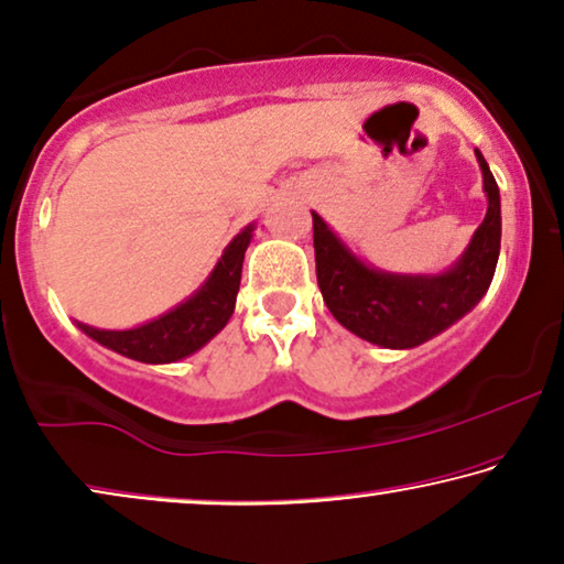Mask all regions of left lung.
Here are the masks:
<instances>
[{
  "label": "left lung",
  "mask_w": 564,
  "mask_h": 564,
  "mask_svg": "<svg viewBox=\"0 0 564 564\" xmlns=\"http://www.w3.org/2000/svg\"><path fill=\"white\" fill-rule=\"evenodd\" d=\"M475 153L488 192V213L465 257L438 276H398L365 267L313 213L318 288L323 303L344 328L384 349H411L442 334L480 303L500 253V195L488 161L477 149Z\"/></svg>",
  "instance_id": "left-lung-1"
}]
</instances>
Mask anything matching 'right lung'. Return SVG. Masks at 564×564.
I'll return each instance as SVG.
<instances>
[{
    "mask_svg": "<svg viewBox=\"0 0 564 564\" xmlns=\"http://www.w3.org/2000/svg\"><path fill=\"white\" fill-rule=\"evenodd\" d=\"M251 230L253 228L249 226L230 241L205 288L187 303L174 307L172 313L130 330H99L84 326V323H79V328L107 349L135 361H145V365H166V361L189 357L192 351L210 341L234 315L243 253L251 241Z\"/></svg>",
    "mask_w": 564,
    "mask_h": 564,
    "instance_id": "obj_1",
    "label": "right lung"
}]
</instances>
